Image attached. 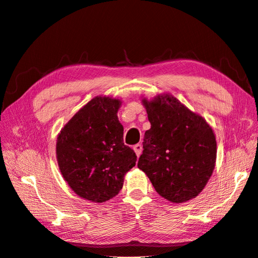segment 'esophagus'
Returning a JSON list of instances; mask_svg holds the SVG:
<instances>
[{"instance_id":"esophagus-1","label":"esophagus","mask_w":258,"mask_h":258,"mask_svg":"<svg viewBox=\"0 0 258 258\" xmlns=\"http://www.w3.org/2000/svg\"><path fill=\"white\" fill-rule=\"evenodd\" d=\"M134 150H135V152H136V154H137L138 157H140V155L142 154L143 147H142V145H141V144H136V145L134 146Z\"/></svg>"}]
</instances>
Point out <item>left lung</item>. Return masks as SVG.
Returning a JSON list of instances; mask_svg holds the SVG:
<instances>
[{"mask_svg":"<svg viewBox=\"0 0 258 258\" xmlns=\"http://www.w3.org/2000/svg\"><path fill=\"white\" fill-rule=\"evenodd\" d=\"M151 129L138 168L161 197L182 204L205 188L216 161L214 131L201 115L170 93L142 99Z\"/></svg>","mask_w":258,"mask_h":258,"instance_id":"left-lung-1","label":"left lung"}]
</instances>
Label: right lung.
<instances>
[{
    "label": "right lung",
    "mask_w": 258,
    "mask_h": 258,
    "mask_svg": "<svg viewBox=\"0 0 258 258\" xmlns=\"http://www.w3.org/2000/svg\"><path fill=\"white\" fill-rule=\"evenodd\" d=\"M120 99L97 96L60 130L56 143L59 170L77 196L105 202L122 188L137 155L123 144L118 120Z\"/></svg>",
    "instance_id": "1"
}]
</instances>
